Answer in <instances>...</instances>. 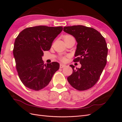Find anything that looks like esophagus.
Segmentation results:
<instances>
[{
    "label": "esophagus",
    "instance_id": "1",
    "mask_svg": "<svg viewBox=\"0 0 122 122\" xmlns=\"http://www.w3.org/2000/svg\"><path fill=\"white\" fill-rule=\"evenodd\" d=\"M66 67V65H64V64H60V68H63L64 67Z\"/></svg>",
    "mask_w": 122,
    "mask_h": 122
}]
</instances>
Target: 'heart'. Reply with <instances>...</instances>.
<instances>
[{
	"label": "heart",
	"instance_id": "1",
	"mask_svg": "<svg viewBox=\"0 0 122 122\" xmlns=\"http://www.w3.org/2000/svg\"><path fill=\"white\" fill-rule=\"evenodd\" d=\"M73 38V36H69V35H67L65 36L64 37V40L66 39H69V38ZM61 61H66V58L65 57H61Z\"/></svg>",
	"mask_w": 122,
	"mask_h": 122
}]
</instances>
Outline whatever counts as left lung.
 <instances>
[{
  "mask_svg": "<svg viewBox=\"0 0 122 122\" xmlns=\"http://www.w3.org/2000/svg\"><path fill=\"white\" fill-rule=\"evenodd\" d=\"M64 31L73 36L77 43L74 61H79L80 68L73 69L67 79L78 91H85L97 83L105 67L108 48L104 38L95 29L83 25L64 27Z\"/></svg>",
  "mask_w": 122,
  "mask_h": 122,
  "instance_id": "obj_1",
  "label": "left lung"
}]
</instances>
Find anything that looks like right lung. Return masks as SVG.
Segmentation results:
<instances>
[{"label": "right lung", "mask_w": 122, "mask_h": 122, "mask_svg": "<svg viewBox=\"0 0 122 122\" xmlns=\"http://www.w3.org/2000/svg\"><path fill=\"white\" fill-rule=\"evenodd\" d=\"M63 27L36 26L24 29L14 43L13 55L19 78L25 86L39 91L49 84L60 68L57 62L45 65L44 51H48Z\"/></svg>", "instance_id": "1"}]
</instances>
